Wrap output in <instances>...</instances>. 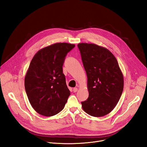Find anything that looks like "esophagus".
Listing matches in <instances>:
<instances>
[{"instance_id": "esophagus-1", "label": "esophagus", "mask_w": 147, "mask_h": 147, "mask_svg": "<svg viewBox=\"0 0 147 147\" xmlns=\"http://www.w3.org/2000/svg\"><path fill=\"white\" fill-rule=\"evenodd\" d=\"M77 90H78V88H73V92H76L77 91Z\"/></svg>"}]
</instances>
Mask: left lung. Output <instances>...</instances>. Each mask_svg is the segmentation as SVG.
Returning <instances> with one entry per match:
<instances>
[{
	"label": "left lung",
	"instance_id": "8db88e82",
	"mask_svg": "<svg viewBox=\"0 0 147 147\" xmlns=\"http://www.w3.org/2000/svg\"><path fill=\"white\" fill-rule=\"evenodd\" d=\"M88 78L89 96L81 102L88 115L101 117L109 113L119 102L124 86L122 73L114 55L95 44H78Z\"/></svg>",
	"mask_w": 147,
	"mask_h": 147
}]
</instances>
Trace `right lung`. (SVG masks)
<instances>
[{
	"label": "right lung",
	"instance_id": "right-lung-1",
	"mask_svg": "<svg viewBox=\"0 0 147 147\" xmlns=\"http://www.w3.org/2000/svg\"><path fill=\"white\" fill-rule=\"evenodd\" d=\"M75 45L56 43L39 51L32 58L25 77L28 100L39 114L54 116L63 109L70 92L63 65Z\"/></svg>",
	"mask_w": 147,
	"mask_h": 147
}]
</instances>
